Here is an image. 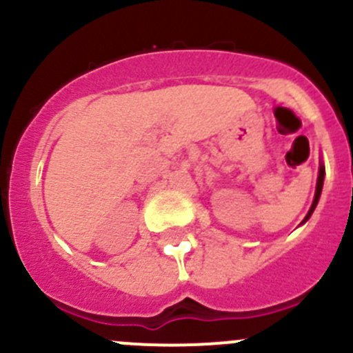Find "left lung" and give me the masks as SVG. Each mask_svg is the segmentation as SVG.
<instances>
[{
  "mask_svg": "<svg viewBox=\"0 0 353 353\" xmlns=\"http://www.w3.org/2000/svg\"><path fill=\"white\" fill-rule=\"evenodd\" d=\"M323 183H325V163H323V160L319 162V174H318V183H316V193H314V199H312V205L311 208H309L307 215L304 216V220H302V223H305L309 220V216L312 215V212H314L316 205H318L319 201V196H321V191H323ZM301 223V225H302Z\"/></svg>",
  "mask_w": 353,
  "mask_h": 353,
  "instance_id": "1",
  "label": "left lung"
}]
</instances>
